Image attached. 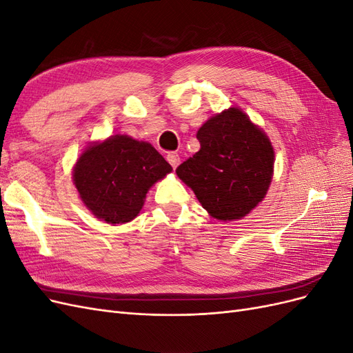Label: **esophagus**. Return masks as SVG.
Wrapping results in <instances>:
<instances>
[{
  "instance_id": "esophagus-1",
  "label": "esophagus",
  "mask_w": 353,
  "mask_h": 353,
  "mask_svg": "<svg viewBox=\"0 0 353 353\" xmlns=\"http://www.w3.org/2000/svg\"><path fill=\"white\" fill-rule=\"evenodd\" d=\"M166 160L169 162V165L175 169L178 166V163H179V156L175 152H170V153L166 154Z\"/></svg>"
}]
</instances>
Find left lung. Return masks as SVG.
I'll return each instance as SVG.
<instances>
[{
  "instance_id": "left-lung-1",
  "label": "left lung",
  "mask_w": 353,
  "mask_h": 353,
  "mask_svg": "<svg viewBox=\"0 0 353 353\" xmlns=\"http://www.w3.org/2000/svg\"><path fill=\"white\" fill-rule=\"evenodd\" d=\"M200 150L176 168L213 218L234 221L258 206L268 191L274 150L248 114L231 108L197 131Z\"/></svg>"
}]
</instances>
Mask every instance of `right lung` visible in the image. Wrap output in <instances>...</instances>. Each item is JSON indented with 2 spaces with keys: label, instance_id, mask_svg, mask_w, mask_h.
<instances>
[{
  "label": "right lung",
  "instance_id": "obj_1",
  "mask_svg": "<svg viewBox=\"0 0 353 353\" xmlns=\"http://www.w3.org/2000/svg\"><path fill=\"white\" fill-rule=\"evenodd\" d=\"M170 170L152 144L114 135L81 154L73 181L95 216L109 223H125L140 213L148 188Z\"/></svg>",
  "mask_w": 353,
  "mask_h": 353
}]
</instances>
